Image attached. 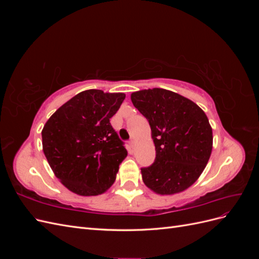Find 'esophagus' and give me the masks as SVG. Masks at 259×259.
I'll return each instance as SVG.
<instances>
[{"label": "esophagus", "instance_id": "obj_1", "mask_svg": "<svg viewBox=\"0 0 259 259\" xmlns=\"http://www.w3.org/2000/svg\"><path fill=\"white\" fill-rule=\"evenodd\" d=\"M130 146H131L132 148L135 147V139H134V138H131V139H130Z\"/></svg>", "mask_w": 259, "mask_h": 259}]
</instances>
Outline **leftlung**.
Listing matches in <instances>:
<instances>
[{
  "label": "left lung",
  "instance_id": "left-lung-1",
  "mask_svg": "<svg viewBox=\"0 0 259 259\" xmlns=\"http://www.w3.org/2000/svg\"><path fill=\"white\" fill-rule=\"evenodd\" d=\"M131 99L148 120L155 146L154 162L142 167L145 185L160 194L184 191L210 156L213 133L206 114L193 101L163 89L133 93Z\"/></svg>",
  "mask_w": 259,
  "mask_h": 259
}]
</instances>
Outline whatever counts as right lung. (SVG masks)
Here are the masks:
<instances>
[{
    "label": "right lung",
    "instance_id": "right-lung-1",
    "mask_svg": "<svg viewBox=\"0 0 259 259\" xmlns=\"http://www.w3.org/2000/svg\"><path fill=\"white\" fill-rule=\"evenodd\" d=\"M124 99L122 93L84 91L62 105L44 125V154L70 191L97 195L114 183L127 151L110 119Z\"/></svg>",
    "mask_w": 259,
    "mask_h": 259
}]
</instances>
